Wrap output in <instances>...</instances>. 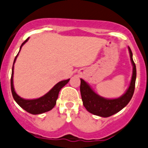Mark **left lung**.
Masks as SVG:
<instances>
[{
	"label": "left lung",
	"instance_id": "obj_1",
	"mask_svg": "<svg viewBox=\"0 0 148 148\" xmlns=\"http://www.w3.org/2000/svg\"><path fill=\"white\" fill-rule=\"evenodd\" d=\"M128 48L132 64L133 65L132 77L128 90L121 97L116 99L103 98L96 94L84 80L80 79L81 80L80 92H81L83 105L91 114L101 117H109L120 111L131 100L135 87L137 70H136L135 64L132 58V52L130 47Z\"/></svg>",
	"mask_w": 148,
	"mask_h": 148
}]
</instances>
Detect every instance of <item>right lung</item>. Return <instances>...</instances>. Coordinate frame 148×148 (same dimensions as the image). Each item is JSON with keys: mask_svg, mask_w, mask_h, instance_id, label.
I'll return each instance as SVG.
<instances>
[{"mask_svg": "<svg viewBox=\"0 0 148 148\" xmlns=\"http://www.w3.org/2000/svg\"><path fill=\"white\" fill-rule=\"evenodd\" d=\"M29 38H27L20 47L21 50L22 45L28 40ZM19 50V51H20ZM18 54L15 57L14 61V64L15 63L16 59ZM14 64L12 67V73H11V92H12L13 97L14 100L18 103L20 107L22 108L24 110H25L27 112L31 114H40L42 113L49 111L51 109L53 108L54 106L56 104V100L58 99V93L60 90L63 87L66 85L69 81V79L66 80H63V81L59 82L57 83L47 94L43 95L42 97H39L38 99H34V100H25V99L21 98V97L18 95L16 93L15 90L14 88V84H13V74H14Z\"/></svg>", "mask_w": 148, "mask_h": 148, "instance_id": "obj_1", "label": "right lung"}]
</instances>
